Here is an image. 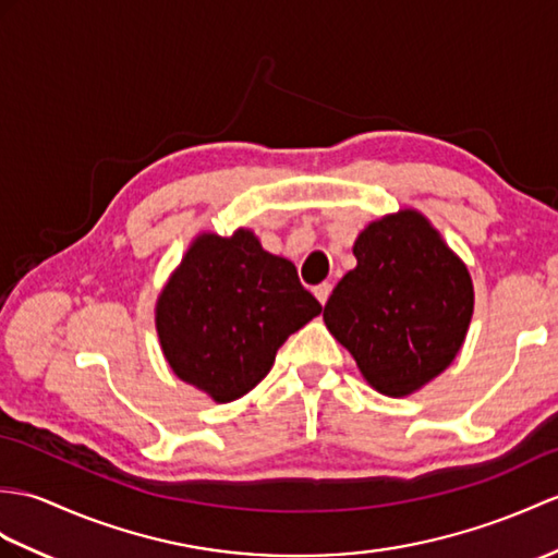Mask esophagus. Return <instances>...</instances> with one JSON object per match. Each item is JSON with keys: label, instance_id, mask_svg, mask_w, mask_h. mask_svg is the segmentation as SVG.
<instances>
[{"label": "esophagus", "instance_id": "esophagus-1", "mask_svg": "<svg viewBox=\"0 0 558 558\" xmlns=\"http://www.w3.org/2000/svg\"><path fill=\"white\" fill-rule=\"evenodd\" d=\"M330 292H332V284H330V282H320V284H316V288H314V294H316V300H318L320 304L328 302Z\"/></svg>", "mask_w": 558, "mask_h": 558}]
</instances>
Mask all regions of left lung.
Masks as SVG:
<instances>
[{
    "label": "left lung",
    "instance_id": "1",
    "mask_svg": "<svg viewBox=\"0 0 558 558\" xmlns=\"http://www.w3.org/2000/svg\"><path fill=\"white\" fill-rule=\"evenodd\" d=\"M352 252L356 268L335 284L323 320L375 392L409 397L461 352L471 274L416 209L371 220Z\"/></svg>",
    "mask_w": 558,
    "mask_h": 558
}]
</instances>
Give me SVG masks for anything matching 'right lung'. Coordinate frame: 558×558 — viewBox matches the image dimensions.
Returning <instances> with one entry per match:
<instances>
[{"mask_svg":"<svg viewBox=\"0 0 558 558\" xmlns=\"http://www.w3.org/2000/svg\"><path fill=\"white\" fill-rule=\"evenodd\" d=\"M320 314L284 256L250 228L230 238L199 232L159 292L154 320L163 359L216 404L262 383L282 342Z\"/></svg>","mask_w":558,"mask_h":558,"instance_id":"1","label":"right lung"}]
</instances>
